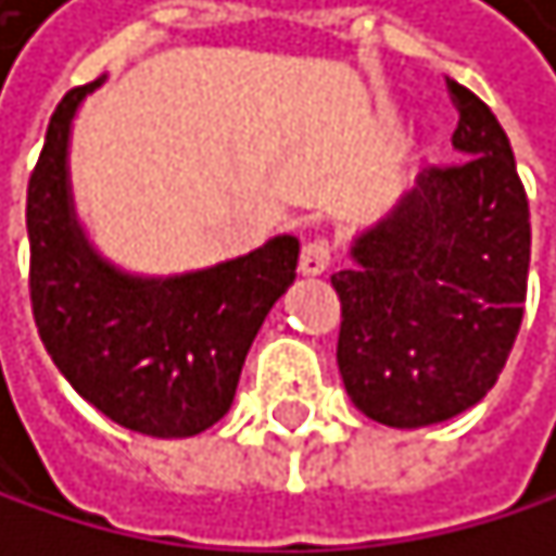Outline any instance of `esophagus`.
I'll list each match as a JSON object with an SVG mask.
<instances>
[{"label":"esophagus","instance_id":"34e87169","mask_svg":"<svg viewBox=\"0 0 556 556\" xmlns=\"http://www.w3.org/2000/svg\"><path fill=\"white\" fill-rule=\"evenodd\" d=\"M331 268V252H328V244L325 241H308L301 248V262H298V271L301 275H325Z\"/></svg>","mask_w":556,"mask_h":556}]
</instances>
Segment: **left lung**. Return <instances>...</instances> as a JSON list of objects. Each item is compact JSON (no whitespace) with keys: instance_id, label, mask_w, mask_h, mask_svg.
Returning <instances> with one entry per match:
<instances>
[{"instance_id":"1","label":"left lung","mask_w":556,"mask_h":556,"mask_svg":"<svg viewBox=\"0 0 556 556\" xmlns=\"http://www.w3.org/2000/svg\"><path fill=\"white\" fill-rule=\"evenodd\" d=\"M454 168L351 238L338 371L351 404L388 428H428L475 407L497 381L523 318L531 212L494 112L447 78Z\"/></svg>"}]
</instances>
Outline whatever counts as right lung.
Wrapping results in <instances>:
<instances>
[{
	"mask_svg": "<svg viewBox=\"0 0 556 556\" xmlns=\"http://www.w3.org/2000/svg\"><path fill=\"white\" fill-rule=\"evenodd\" d=\"M102 78L72 89L29 178L33 315L65 381L115 425L191 438L222 421L258 328L291 288L301 244L275 235L208 268L138 275L92 241L72 191L75 115Z\"/></svg>",
	"mask_w": 556,
	"mask_h": 556,
	"instance_id": "right-lung-1",
	"label": "right lung"
}]
</instances>
